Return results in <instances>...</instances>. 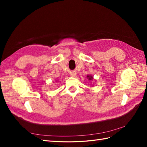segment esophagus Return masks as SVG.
Returning <instances> with one entry per match:
<instances>
[{
  "label": "esophagus",
  "instance_id": "34e87169",
  "mask_svg": "<svg viewBox=\"0 0 147 147\" xmlns=\"http://www.w3.org/2000/svg\"><path fill=\"white\" fill-rule=\"evenodd\" d=\"M70 75L72 77H75V76H76V73H75V72H71L70 73Z\"/></svg>",
  "mask_w": 147,
  "mask_h": 147
}]
</instances>
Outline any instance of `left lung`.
Masks as SVG:
<instances>
[{
    "mask_svg": "<svg viewBox=\"0 0 147 147\" xmlns=\"http://www.w3.org/2000/svg\"><path fill=\"white\" fill-rule=\"evenodd\" d=\"M87 78H88L89 80H92L93 77L91 76V75H87Z\"/></svg>",
    "mask_w": 147,
    "mask_h": 147,
    "instance_id": "left-lung-1",
    "label": "left lung"
}]
</instances>
